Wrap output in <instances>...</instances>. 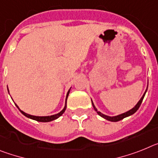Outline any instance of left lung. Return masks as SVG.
<instances>
[{
  "label": "left lung",
  "instance_id": "1",
  "mask_svg": "<svg viewBox=\"0 0 158 158\" xmlns=\"http://www.w3.org/2000/svg\"><path fill=\"white\" fill-rule=\"evenodd\" d=\"M147 89H148V85H147V87H146V90H145V93H144V94H143L142 97L141 98H140V100L138 102V103H137L136 105L134 106L132 108V109H130V110H128V111H127V112H125V113L121 114L116 115V116H108V115H106V114H104L101 113V112L98 111V110H97V108L95 107V106H94V102H93L92 100H91V102H92V106H93V107H94V110H95V111L97 112V114H98L99 115V116H101V117H102V118H105L106 120L110 121V122H118V121L122 120V119L125 118L129 117V116H130V115L134 114L135 113V112H136L137 110H138V108H139L140 106H141V104H142V100H143L144 97H145V93H146V91H147Z\"/></svg>",
  "mask_w": 158,
  "mask_h": 158
}]
</instances>
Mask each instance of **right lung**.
<instances>
[{
  "mask_svg": "<svg viewBox=\"0 0 158 158\" xmlns=\"http://www.w3.org/2000/svg\"><path fill=\"white\" fill-rule=\"evenodd\" d=\"M71 88L68 90V93H67V95H66V100H65V106H64V109L61 110V111L60 112V113L58 114H53V115H49V116H35V115H31V114H27L25 113V112H24L23 110H21L19 108V106L17 105H16V103H15V105H16V106L19 109V110H20V112H21V114H23L25 116V117L28 118H31L32 119V120H35L37 121V122H41V123H48V122H52V121L53 120H56V119H57L58 118H60L61 115L63 114L64 113V111L66 110V108H67V99H68V94H69V92L70 90H71ZM8 91L9 92V88H8Z\"/></svg>",
  "mask_w": 158,
  "mask_h": 158,
  "instance_id": "obj_1",
  "label": "right lung"
}]
</instances>
